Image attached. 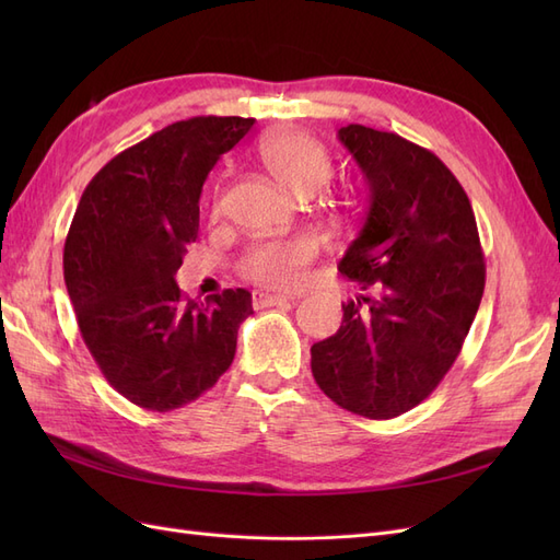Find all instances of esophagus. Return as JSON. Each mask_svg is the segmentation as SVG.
Masks as SVG:
<instances>
[{"mask_svg":"<svg viewBox=\"0 0 560 560\" xmlns=\"http://www.w3.org/2000/svg\"><path fill=\"white\" fill-rule=\"evenodd\" d=\"M294 301L290 294H268V292H254L252 303L254 308H268V306H282V303Z\"/></svg>","mask_w":560,"mask_h":560,"instance_id":"1","label":"esophagus"}]
</instances>
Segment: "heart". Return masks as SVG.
I'll use <instances>...</instances> for the list:
<instances>
[{
  "mask_svg": "<svg viewBox=\"0 0 560 560\" xmlns=\"http://www.w3.org/2000/svg\"><path fill=\"white\" fill-rule=\"evenodd\" d=\"M259 159L280 186L296 196H311L331 175L325 144L303 132H280L259 147ZM317 257V243L308 235L254 243L238 261L241 276L254 284L290 290L306 278Z\"/></svg>",
  "mask_w": 560,
  "mask_h": 560,
  "instance_id": "b5f03b06",
  "label": "heart"
}]
</instances>
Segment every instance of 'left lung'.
Listing matches in <instances>:
<instances>
[{"label": "left lung", "mask_w": 560, "mask_h": 560, "mask_svg": "<svg viewBox=\"0 0 560 560\" xmlns=\"http://www.w3.org/2000/svg\"><path fill=\"white\" fill-rule=\"evenodd\" d=\"M338 140L369 186L338 270L371 294L343 303L311 369L341 409L387 420L428 399L460 354L483 296V249L465 189L430 149L360 124Z\"/></svg>", "instance_id": "left-lung-1"}]
</instances>
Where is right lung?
<instances>
[{"label": "right lung", "mask_w": 560, "mask_h": 560, "mask_svg": "<svg viewBox=\"0 0 560 560\" xmlns=\"http://www.w3.org/2000/svg\"><path fill=\"white\" fill-rule=\"evenodd\" d=\"M254 118L194 116L116 154L77 206L62 270L83 343L118 395L147 411L198 399L231 366L247 290L206 303L175 273L196 235L202 182Z\"/></svg>", "instance_id": "right-lung-1"}]
</instances>
